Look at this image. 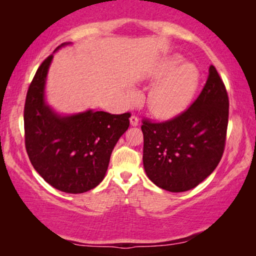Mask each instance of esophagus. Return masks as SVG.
I'll list each match as a JSON object with an SVG mask.
<instances>
[{
  "label": "esophagus",
  "mask_w": 256,
  "mask_h": 256,
  "mask_svg": "<svg viewBox=\"0 0 256 256\" xmlns=\"http://www.w3.org/2000/svg\"><path fill=\"white\" fill-rule=\"evenodd\" d=\"M130 124H131L132 126H138V116L132 115L131 118H130Z\"/></svg>",
  "instance_id": "obj_1"
}]
</instances>
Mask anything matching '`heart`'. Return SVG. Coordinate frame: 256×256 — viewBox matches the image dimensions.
Returning a JSON list of instances; mask_svg holds the SVG:
<instances>
[{"instance_id": "heart-1", "label": "heart", "mask_w": 256, "mask_h": 256, "mask_svg": "<svg viewBox=\"0 0 256 256\" xmlns=\"http://www.w3.org/2000/svg\"><path fill=\"white\" fill-rule=\"evenodd\" d=\"M178 55L164 58L154 68L152 78L160 80L149 94L148 106L154 115L160 118H172L190 105L196 94L200 73L192 63H182ZM134 98V94H131Z\"/></svg>"}]
</instances>
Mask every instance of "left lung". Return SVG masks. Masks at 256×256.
Listing matches in <instances>:
<instances>
[{
	"label": "left lung",
	"mask_w": 256,
	"mask_h": 256,
	"mask_svg": "<svg viewBox=\"0 0 256 256\" xmlns=\"http://www.w3.org/2000/svg\"><path fill=\"white\" fill-rule=\"evenodd\" d=\"M229 100L216 68L196 100L164 123L144 120V167L158 188L185 192L202 183L222 157Z\"/></svg>",
	"instance_id": "left-lung-1"
}]
</instances>
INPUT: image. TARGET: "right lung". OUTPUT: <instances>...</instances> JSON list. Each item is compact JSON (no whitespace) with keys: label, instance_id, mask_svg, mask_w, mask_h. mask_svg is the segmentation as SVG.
<instances>
[{"label":"right lung","instance_id":"add662e5","mask_svg":"<svg viewBox=\"0 0 256 256\" xmlns=\"http://www.w3.org/2000/svg\"><path fill=\"white\" fill-rule=\"evenodd\" d=\"M70 44L63 42L54 53ZM54 53L38 68L26 97V150L47 183L62 192L79 194L94 188L104 180L112 151L128 128L131 114L94 110L70 115L56 112L45 99Z\"/></svg>","mask_w":256,"mask_h":256}]
</instances>
